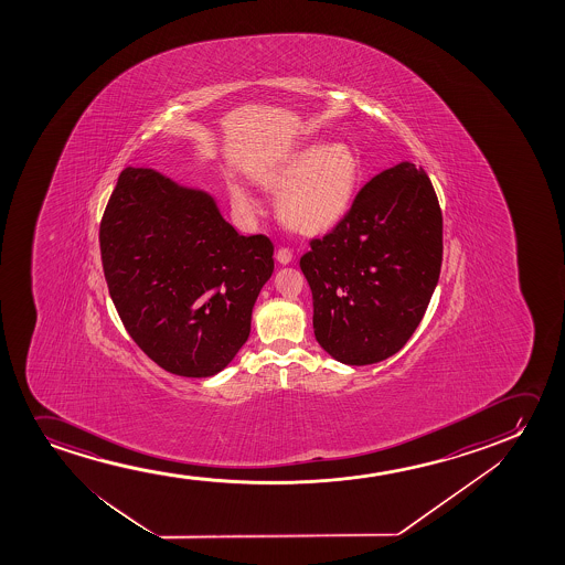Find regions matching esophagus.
<instances>
[{
    "instance_id": "obj_1",
    "label": "esophagus",
    "mask_w": 565,
    "mask_h": 565,
    "mask_svg": "<svg viewBox=\"0 0 565 565\" xmlns=\"http://www.w3.org/2000/svg\"><path fill=\"white\" fill-rule=\"evenodd\" d=\"M276 258H278L279 264H289L294 260V250L289 247H279Z\"/></svg>"
}]
</instances>
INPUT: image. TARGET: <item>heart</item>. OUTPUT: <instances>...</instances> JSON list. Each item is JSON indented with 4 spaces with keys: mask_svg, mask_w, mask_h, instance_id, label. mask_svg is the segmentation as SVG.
I'll use <instances>...</instances> for the list:
<instances>
[{
    "mask_svg": "<svg viewBox=\"0 0 565 565\" xmlns=\"http://www.w3.org/2000/svg\"><path fill=\"white\" fill-rule=\"evenodd\" d=\"M361 175L355 148L318 140L287 154L256 179L266 191L279 193L278 216L286 227L301 235H320L345 216ZM230 194L235 209H255L245 186L233 183Z\"/></svg>",
    "mask_w": 565,
    "mask_h": 565,
    "instance_id": "obj_1",
    "label": "heart"
}]
</instances>
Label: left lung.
I'll return each mask as SVG.
<instances>
[{
    "label": "left lung",
    "mask_w": 565,
    "mask_h": 565,
    "mask_svg": "<svg viewBox=\"0 0 565 565\" xmlns=\"http://www.w3.org/2000/svg\"><path fill=\"white\" fill-rule=\"evenodd\" d=\"M441 250L440 204L425 170L402 162L372 178L299 263L318 343L356 366L395 355L425 317Z\"/></svg>",
    "instance_id": "1"
}]
</instances>
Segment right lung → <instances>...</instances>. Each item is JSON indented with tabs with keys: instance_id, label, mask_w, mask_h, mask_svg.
I'll list each match as a JSON object with an SVG mask.
<instances>
[{
	"instance_id": "obj_1",
	"label": "right lung",
	"mask_w": 565,
	"mask_h": 565,
	"mask_svg": "<svg viewBox=\"0 0 565 565\" xmlns=\"http://www.w3.org/2000/svg\"><path fill=\"white\" fill-rule=\"evenodd\" d=\"M102 268L132 341L163 371L206 379L250 333L274 243L239 235L210 194L125 168L100 222Z\"/></svg>"
}]
</instances>
